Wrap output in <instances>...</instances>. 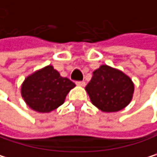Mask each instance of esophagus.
Returning a JSON list of instances; mask_svg holds the SVG:
<instances>
[{
	"instance_id": "esophagus-1",
	"label": "esophagus",
	"mask_w": 157,
	"mask_h": 157,
	"mask_svg": "<svg viewBox=\"0 0 157 157\" xmlns=\"http://www.w3.org/2000/svg\"><path fill=\"white\" fill-rule=\"evenodd\" d=\"M76 84H77L78 86H80V87H83V86H85V81H83V80L77 81V82H76Z\"/></svg>"
}]
</instances>
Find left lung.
I'll return each mask as SVG.
<instances>
[{
	"label": "left lung",
	"mask_w": 157,
	"mask_h": 157,
	"mask_svg": "<svg viewBox=\"0 0 157 157\" xmlns=\"http://www.w3.org/2000/svg\"><path fill=\"white\" fill-rule=\"evenodd\" d=\"M92 103L104 112H115L125 108L132 99L134 84L120 70L101 65L94 71L86 86Z\"/></svg>",
	"instance_id": "left-lung-1"
}]
</instances>
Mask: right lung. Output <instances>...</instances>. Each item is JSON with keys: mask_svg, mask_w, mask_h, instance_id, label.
<instances>
[{"mask_svg": "<svg viewBox=\"0 0 157 157\" xmlns=\"http://www.w3.org/2000/svg\"><path fill=\"white\" fill-rule=\"evenodd\" d=\"M75 83L48 65L29 76L21 86V95L27 105L38 112H50L63 104Z\"/></svg>", "mask_w": 157, "mask_h": 157, "instance_id": "obj_1", "label": "right lung"}]
</instances>
